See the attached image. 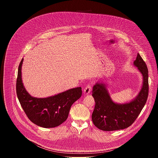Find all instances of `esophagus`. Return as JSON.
<instances>
[{
  "label": "esophagus",
  "mask_w": 158,
  "mask_h": 158,
  "mask_svg": "<svg viewBox=\"0 0 158 158\" xmlns=\"http://www.w3.org/2000/svg\"><path fill=\"white\" fill-rule=\"evenodd\" d=\"M91 89H92V87H91V85H89V84L85 86V87L84 88V94H85V95L89 94L91 91Z\"/></svg>",
  "instance_id": "obj_1"
}]
</instances>
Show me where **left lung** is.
<instances>
[{
    "label": "left lung",
    "mask_w": 158,
    "mask_h": 158,
    "mask_svg": "<svg viewBox=\"0 0 158 158\" xmlns=\"http://www.w3.org/2000/svg\"><path fill=\"white\" fill-rule=\"evenodd\" d=\"M134 65L142 74L143 81L138 94L131 101L123 104L114 102L105 84L97 82L93 86L92 95L96 104L92 120L98 129L105 131L126 129L136 119L144 107L149 92L148 67L139 54Z\"/></svg>",
    "instance_id": "left-lung-1"
}]
</instances>
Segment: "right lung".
<instances>
[{"label": "right lung", "mask_w": 158, "mask_h": 158, "mask_svg": "<svg viewBox=\"0 0 158 158\" xmlns=\"http://www.w3.org/2000/svg\"><path fill=\"white\" fill-rule=\"evenodd\" d=\"M23 60L22 59L19 65L16 83L17 95L22 109L28 118L40 127L52 128L60 125L68 117L71 106L82 96V88H73L46 98L32 97L22 82Z\"/></svg>", "instance_id": "add662e5"}]
</instances>
